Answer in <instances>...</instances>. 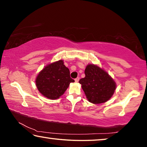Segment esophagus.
<instances>
[{
  "label": "esophagus",
  "mask_w": 147,
  "mask_h": 147,
  "mask_svg": "<svg viewBox=\"0 0 147 147\" xmlns=\"http://www.w3.org/2000/svg\"><path fill=\"white\" fill-rule=\"evenodd\" d=\"M79 80H80V78H76L74 79V80H75L76 82H78L79 81Z\"/></svg>",
  "instance_id": "1"
}]
</instances>
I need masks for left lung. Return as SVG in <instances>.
<instances>
[{
  "label": "left lung",
  "mask_w": 147,
  "mask_h": 147,
  "mask_svg": "<svg viewBox=\"0 0 147 147\" xmlns=\"http://www.w3.org/2000/svg\"><path fill=\"white\" fill-rule=\"evenodd\" d=\"M85 78L79 83L91 103L100 104L108 101L114 93L116 85L113 80L103 69L89 64L85 69Z\"/></svg>",
  "instance_id": "left-lung-1"
}]
</instances>
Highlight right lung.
Segmentation results:
<instances>
[{
  "instance_id": "add662e5",
  "label": "right lung",
  "mask_w": 147,
  "mask_h": 147,
  "mask_svg": "<svg viewBox=\"0 0 147 147\" xmlns=\"http://www.w3.org/2000/svg\"><path fill=\"white\" fill-rule=\"evenodd\" d=\"M70 71L59 60L46 66L37 76L36 83L39 91L50 99L58 98L63 94L71 82Z\"/></svg>"
}]
</instances>
